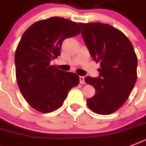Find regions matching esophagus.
<instances>
[{"instance_id":"esophagus-1","label":"esophagus","mask_w":146,"mask_h":146,"mask_svg":"<svg viewBox=\"0 0 146 146\" xmlns=\"http://www.w3.org/2000/svg\"><path fill=\"white\" fill-rule=\"evenodd\" d=\"M80 82L81 84H85V76H80Z\"/></svg>"}]
</instances>
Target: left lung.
Listing matches in <instances>:
<instances>
[{"label":"left lung","instance_id":"left-lung-1","mask_svg":"<svg viewBox=\"0 0 146 146\" xmlns=\"http://www.w3.org/2000/svg\"><path fill=\"white\" fill-rule=\"evenodd\" d=\"M92 59L100 63V76H86L96 89L87 105L98 114L115 112L127 102L137 80V57L129 38L117 29L102 23H80Z\"/></svg>","mask_w":146,"mask_h":146}]
</instances>
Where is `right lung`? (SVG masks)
Returning a JSON list of instances; mask_svg holds the SVG:
<instances>
[{
	"instance_id": "1",
	"label": "right lung",
	"mask_w": 146,
	"mask_h": 146,
	"mask_svg": "<svg viewBox=\"0 0 146 146\" xmlns=\"http://www.w3.org/2000/svg\"><path fill=\"white\" fill-rule=\"evenodd\" d=\"M80 33L78 23L59 17L35 22L23 33L15 52L16 78L22 95L36 111L59 108L80 83L77 74L50 64L60 55L63 41Z\"/></svg>"
}]
</instances>
